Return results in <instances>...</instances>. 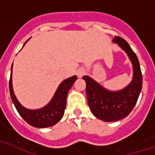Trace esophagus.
Segmentation results:
<instances>
[{
    "instance_id": "esophagus-1",
    "label": "esophagus",
    "mask_w": 155,
    "mask_h": 155,
    "mask_svg": "<svg viewBox=\"0 0 155 155\" xmlns=\"http://www.w3.org/2000/svg\"><path fill=\"white\" fill-rule=\"evenodd\" d=\"M85 74V70L83 69H79L78 71H77V75L78 78H81Z\"/></svg>"
}]
</instances>
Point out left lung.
<instances>
[{"label": "left lung", "instance_id": "8db88e82", "mask_svg": "<svg viewBox=\"0 0 155 155\" xmlns=\"http://www.w3.org/2000/svg\"><path fill=\"white\" fill-rule=\"evenodd\" d=\"M112 41L118 45L129 58L133 66L131 82L120 91H110L89 76H83L86 84V97L91 112L96 118L112 122L126 117L134 109L142 87V75L138 59L129 44L120 37Z\"/></svg>", "mask_w": 155, "mask_h": 155}]
</instances>
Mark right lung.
I'll list each match as a JSON object with an SVG mask.
<instances>
[{"label":"right lung","instance_id":"1","mask_svg":"<svg viewBox=\"0 0 155 155\" xmlns=\"http://www.w3.org/2000/svg\"><path fill=\"white\" fill-rule=\"evenodd\" d=\"M26 43L24 44V45L26 44ZM12 69H13V64L11 66V74L9 79L10 96L17 111L19 115L23 118L24 120L27 122L30 125L39 129L53 126L56 124L58 123L64 116V109L66 106L67 94L69 89L71 88L77 80L76 75L65 79L59 85L52 99L46 106L43 107L41 108L33 110V109L26 108L22 106L15 96L13 89V82H12Z\"/></svg>","mask_w":155,"mask_h":155}]
</instances>
